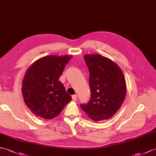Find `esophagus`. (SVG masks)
Segmentation results:
<instances>
[{
    "mask_svg": "<svg viewBox=\"0 0 156 156\" xmlns=\"http://www.w3.org/2000/svg\"><path fill=\"white\" fill-rule=\"evenodd\" d=\"M72 100H73L74 101L76 100H77V95H76V94L72 95Z\"/></svg>",
    "mask_w": 156,
    "mask_h": 156,
    "instance_id": "1",
    "label": "esophagus"
}]
</instances>
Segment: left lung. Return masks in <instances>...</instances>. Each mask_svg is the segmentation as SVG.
Here are the masks:
<instances>
[{
    "label": "left lung",
    "mask_w": 156,
    "mask_h": 156,
    "mask_svg": "<svg viewBox=\"0 0 156 156\" xmlns=\"http://www.w3.org/2000/svg\"><path fill=\"white\" fill-rule=\"evenodd\" d=\"M89 70L90 100L80 107L94 121L113 116L122 106L126 94L122 71L116 64L100 54L86 55Z\"/></svg>",
    "instance_id": "left-lung-1"
}]
</instances>
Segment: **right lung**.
Listing matches in <instances>:
<instances>
[{
    "mask_svg": "<svg viewBox=\"0 0 156 156\" xmlns=\"http://www.w3.org/2000/svg\"><path fill=\"white\" fill-rule=\"evenodd\" d=\"M72 56H47L28 68L23 82L25 104L32 113L44 119L56 117L72 100L58 80Z\"/></svg>",
    "mask_w": 156,
    "mask_h": 156,
    "instance_id": "add662e5",
    "label": "right lung"
}]
</instances>
